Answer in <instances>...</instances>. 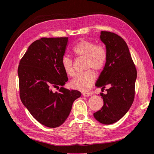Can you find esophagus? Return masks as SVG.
Listing matches in <instances>:
<instances>
[{
  "label": "esophagus",
  "mask_w": 154,
  "mask_h": 154,
  "mask_svg": "<svg viewBox=\"0 0 154 154\" xmlns=\"http://www.w3.org/2000/svg\"><path fill=\"white\" fill-rule=\"evenodd\" d=\"M91 95V93H88V92H85V93H82V95L84 97H89L90 95Z\"/></svg>",
  "instance_id": "obj_1"
}]
</instances>
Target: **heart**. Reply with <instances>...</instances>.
Wrapping results in <instances>:
<instances>
[{
  "label": "heart",
  "instance_id": "b5f03b06",
  "mask_svg": "<svg viewBox=\"0 0 154 154\" xmlns=\"http://www.w3.org/2000/svg\"><path fill=\"white\" fill-rule=\"evenodd\" d=\"M73 52L78 57L86 59V68L98 71L105 65L107 59L106 50L101 45H95V43L89 40L82 39L73 48ZM62 67L65 72L73 76L75 75V69L72 60L69 57L64 56L61 60ZM96 79L95 73L89 70L78 74L71 81V87L75 89L85 91L89 90L94 84Z\"/></svg>",
  "mask_w": 154,
  "mask_h": 154
}]
</instances>
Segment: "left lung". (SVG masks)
I'll use <instances>...</instances> for the list:
<instances>
[{
  "label": "left lung",
  "instance_id": "obj_1",
  "mask_svg": "<svg viewBox=\"0 0 154 154\" xmlns=\"http://www.w3.org/2000/svg\"><path fill=\"white\" fill-rule=\"evenodd\" d=\"M100 40L105 45L107 59L95 86L110 87L107 94L100 93L104 106L95 112V119L106 125L117 122L129 110L134 98L137 72L126 43L117 34L101 31Z\"/></svg>",
  "mask_w": 154,
  "mask_h": 154
}]
</instances>
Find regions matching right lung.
<instances>
[{"label": "right lung", "instance_id": "1", "mask_svg": "<svg viewBox=\"0 0 154 154\" xmlns=\"http://www.w3.org/2000/svg\"><path fill=\"white\" fill-rule=\"evenodd\" d=\"M67 45L68 37L36 40L20 60L17 69L22 104L37 122L48 128L62 125L73 102L81 96L79 91L63 87L68 78L61 60ZM59 86V92L53 91Z\"/></svg>", "mask_w": 154, "mask_h": 154}]
</instances>
